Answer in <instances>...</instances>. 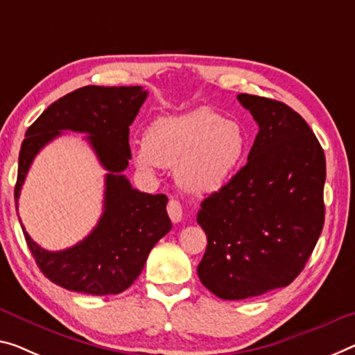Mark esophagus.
Here are the masks:
<instances>
[{
    "label": "esophagus",
    "instance_id": "34e87169",
    "mask_svg": "<svg viewBox=\"0 0 355 355\" xmlns=\"http://www.w3.org/2000/svg\"><path fill=\"white\" fill-rule=\"evenodd\" d=\"M166 209H168V216H170V219L174 223L182 220V206L178 200L173 198V200L168 201V208Z\"/></svg>",
    "mask_w": 355,
    "mask_h": 355
}]
</instances>
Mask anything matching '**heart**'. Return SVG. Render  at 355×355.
Instances as JSON below:
<instances>
[{"label": "heart", "mask_w": 355, "mask_h": 355, "mask_svg": "<svg viewBox=\"0 0 355 355\" xmlns=\"http://www.w3.org/2000/svg\"><path fill=\"white\" fill-rule=\"evenodd\" d=\"M248 149L249 136L241 123L203 106L157 119L144 139L133 144L132 154L141 171L154 174L176 165L178 182L187 192L211 195L232 181Z\"/></svg>", "instance_id": "obj_1"}]
</instances>
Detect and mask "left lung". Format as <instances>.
Listing matches in <instances>:
<instances>
[{"label": "left lung", "mask_w": 355, "mask_h": 355, "mask_svg": "<svg viewBox=\"0 0 355 355\" xmlns=\"http://www.w3.org/2000/svg\"><path fill=\"white\" fill-rule=\"evenodd\" d=\"M259 125L248 163L201 201L196 222L208 238L198 277L222 300L286 287L306 265L324 227L325 155L292 107L241 94Z\"/></svg>", "instance_id": "obj_1"}]
</instances>
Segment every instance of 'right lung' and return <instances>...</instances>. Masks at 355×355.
Listing matches in <instances>:
<instances>
[{
	"label": "right lung",
	"mask_w": 355,
	"mask_h": 355,
	"mask_svg": "<svg viewBox=\"0 0 355 355\" xmlns=\"http://www.w3.org/2000/svg\"><path fill=\"white\" fill-rule=\"evenodd\" d=\"M146 98L147 92L139 85H87L52 103L25 133L14 190L15 206L37 152L67 130L89 135L92 149L107 171L103 214L89 236L76 246L57 252L46 250L21 227L42 275L71 292H123L141 275L152 248L171 230L166 195L139 192L122 174L132 159L130 125Z\"/></svg>",
	"instance_id": "obj_1"
}]
</instances>
